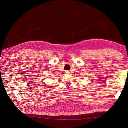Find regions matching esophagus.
<instances>
[{
    "instance_id": "34e87169",
    "label": "esophagus",
    "mask_w": 128,
    "mask_h": 128,
    "mask_svg": "<svg viewBox=\"0 0 128 128\" xmlns=\"http://www.w3.org/2000/svg\"><path fill=\"white\" fill-rule=\"evenodd\" d=\"M64 73H65L66 74H69L70 72H69L68 70H66V71H65V72H64Z\"/></svg>"
}]
</instances>
